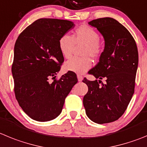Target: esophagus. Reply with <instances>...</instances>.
<instances>
[{
  "label": "esophagus",
  "instance_id": "34e87169",
  "mask_svg": "<svg viewBox=\"0 0 147 147\" xmlns=\"http://www.w3.org/2000/svg\"><path fill=\"white\" fill-rule=\"evenodd\" d=\"M77 78H78V81L79 82H82L83 80V76L80 74H77Z\"/></svg>",
  "mask_w": 147,
  "mask_h": 147
}]
</instances>
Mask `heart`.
I'll use <instances>...</instances> for the list:
<instances>
[{
  "label": "heart",
  "mask_w": 147,
  "mask_h": 147,
  "mask_svg": "<svg viewBox=\"0 0 147 147\" xmlns=\"http://www.w3.org/2000/svg\"><path fill=\"white\" fill-rule=\"evenodd\" d=\"M100 36L91 27L82 25L75 30L72 37L69 35H63L59 40V49L63 57L68 59L72 56L76 46L83 45L80 55L83 57L72 58L64 65V68L68 71L76 74H84L92 66V60L98 58L101 52Z\"/></svg>",
  "instance_id": "b5f03b06"
}]
</instances>
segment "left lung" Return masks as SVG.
<instances>
[{
    "label": "left lung",
    "instance_id": "8db88e82",
    "mask_svg": "<svg viewBox=\"0 0 147 147\" xmlns=\"http://www.w3.org/2000/svg\"><path fill=\"white\" fill-rule=\"evenodd\" d=\"M88 24L103 36L105 46L98 64L88 72L96 79L83 80L88 87L83 104L92 122L109 123L124 114L134 93L138 49L130 32L114 19H97ZM103 78L105 84L101 82Z\"/></svg>",
    "mask_w": 147,
    "mask_h": 147
}]
</instances>
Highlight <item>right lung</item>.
Here are the masks:
<instances>
[{"label": "right lung", "instance_id": "obj_1", "mask_svg": "<svg viewBox=\"0 0 147 147\" xmlns=\"http://www.w3.org/2000/svg\"><path fill=\"white\" fill-rule=\"evenodd\" d=\"M74 27L68 20L38 19L16 41L11 68L15 96L22 109L34 120L47 122L58 117L65 99L77 83L72 72L55 79L64 61L59 40Z\"/></svg>", "mask_w": 147, "mask_h": 147}]
</instances>
